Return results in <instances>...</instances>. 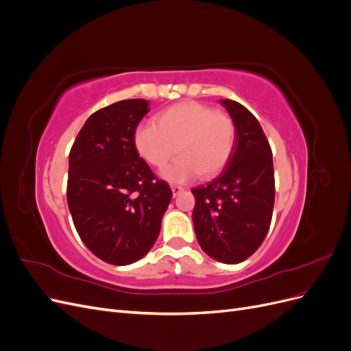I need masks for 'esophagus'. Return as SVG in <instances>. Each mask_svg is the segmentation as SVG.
<instances>
[{"label":"esophagus","mask_w":351,"mask_h":351,"mask_svg":"<svg viewBox=\"0 0 351 351\" xmlns=\"http://www.w3.org/2000/svg\"><path fill=\"white\" fill-rule=\"evenodd\" d=\"M171 190H173V195H174V196H177V195H180L182 192H184V187H182V186H177V184H173V186H171Z\"/></svg>","instance_id":"obj_1"}]
</instances>
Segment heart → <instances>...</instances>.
Wrapping results in <instances>:
<instances>
[{"label": "heart", "instance_id": "b5f03b06", "mask_svg": "<svg viewBox=\"0 0 351 351\" xmlns=\"http://www.w3.org/2000/svg\"><path fill=\"white\" fill-rule=\"evenodd\" d=\"M133 142L139 156L155 168H164L180 152L182 156L164 169L162 177L186 183L197 174L212 177L224 169L234 149L236 125L227 114L206 104L184 101L159 112L156 124L141 123Z\"/></svg>", "mask_w": 351, "mask_h": 351}]
</instances>
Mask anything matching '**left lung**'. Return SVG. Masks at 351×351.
<instances>
[{"mask_svg":"<svg viewBox=\"0 0 351 351\" xmlns=\"http://www.w3.org/2000/svg\"><path fill=\"white\" fill-rule=\"evenodd\" d=\"M236 125V143L221 174L192 190L193 226L202 250L222 263H240L259 249L269 230L275 180L272 151L246 107L221 99Z\"/></svg>","mask_w":351,"mask_h":351,"instance_id":"1","label":"left lung"}]
</instances>
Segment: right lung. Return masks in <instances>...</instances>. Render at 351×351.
I'll use <instances>...</instances> for the list:
<instances>
[{
    "label": "right lung",
    "instance_id": "right-lung-1",
    "mask_svg": "<svg viewBox=\"0 0 351 351\" xmlns=\"http://www.w3.org/2000/svg\"><path fill=\"white\" fill-rule=\"evenodd\" d=\"M149 112L125 99L93 112L69 155L67 202L82 241L111 265H130L155 244L173 192L136 152L133 134Z\"/></svg>",
    "mask_w": 351,
    "mask_h": 351
}]
</instances>
